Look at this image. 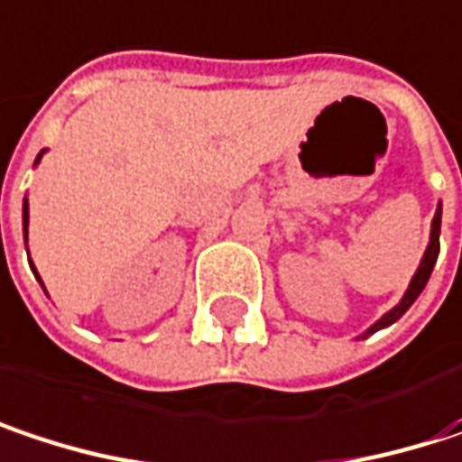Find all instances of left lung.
Segmentation results:
<instances>
[{"instance_id": "8db88e82", "label": "left lung", "mask_w": 462, "mask_h": 462, "mask_svg": "<svg viewBox=\"0 0 462 462\" xmlns=\"http://www.w3.org/2000/svg\"><path fill=\"white\" fill-rule=\"evenodd\" d=\"M439 232H441V203H439L436 217H433V222H430V240H428V248H425V254H422V259H420V267H417L415 278L410 281L407 294L402 297V302H399L393 310H388L380 321L372 323V326L364 331V337H369V334H374V331H380V328L396 323L410 308H412V302L420 297V291L425 289V283H428V278H430V273H433V264H436V256H439Z\"/></svg>"}]
</instances>
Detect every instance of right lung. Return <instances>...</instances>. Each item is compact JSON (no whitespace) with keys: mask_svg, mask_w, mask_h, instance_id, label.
I'll list each match as a JSON object with an SVG mask.
<instances>
[{"mask_svg":"<svg viewBox=\"0 0 462 462\" xmlns=\"http://www.w3.org/2000/svg\"><path fill=\"white\" fill-rule=\"evenodd\" d=\"M40 157H42V152L37 154V162H40ZM34 162V165H37ZM23 235H29V200H23ZM32 270H34V264H32ZM40 278V275H37Z\"/></svg>","mask_w":462,"mask_h":462,"instance_id":"1","label":"right lung"}]
</instances>
